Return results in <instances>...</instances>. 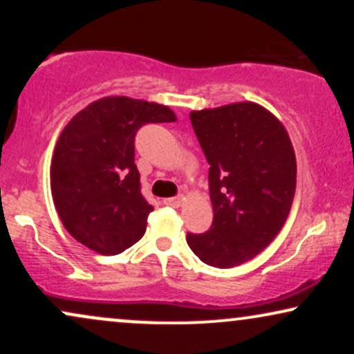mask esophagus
I'll return each instance as SVG.
<instances>
[{"mask_svg":"<svg viewBox=\"0 0 354 354\" xmlns=\"http://www.w3.org/2000/svg\"><path fill=\"white\" fill-rule=\"evenodd\" d=\"M181 203H183V198H181V196L166 198V200H165V205H168V206H173V208H178V206H181Z\"/></svg>","mask_w":354,"mask_h":354,"instance_id":"1","label":"esophagus"}]
</instances>
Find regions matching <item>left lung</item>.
Wrapping results in <instances>:
<instances>
[{
    "label": "left lung",
    "instance_id": "1",
    "mask_svg": "<svg viewBox=\"0 0 354 354\" xmlns=\"http://www.w3.org/2000/svg\"><path fill=\"white\" fill-rule=\"evenodd\" d=\"M209 165L213 225L186 241L206 265L250 261L286 223L296 189V158L273 113L251 101L189 113Z\"/></svg>",
    "mask_w": 354,
    "mask_h": 354
}]
</instances>
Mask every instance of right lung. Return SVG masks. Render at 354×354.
I'll return each instance as SVG.
<instances>
[{
    "mask_svg": "<svg viewBox=\"0 0 354 354\" xmlns=\"http://www.w3.org/2000/svg\"><path fill=\"white\" fill-rule=\"evenodd\" d=\"M168 106L106 96L64 126L51 161V194L61 223L100 254H120L143 238L153 206L141 194L135 136L146 123H173Z\"/></svg>",
    "mask_w": 354,
    "mask_h": 354,
    "instance_id": "add662e5",
    "label": "right lung"
}]
</instances>
